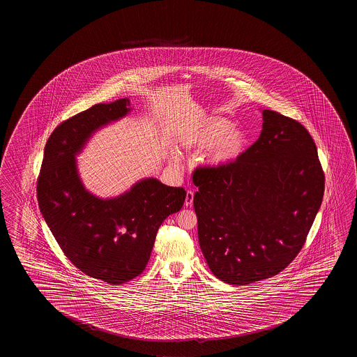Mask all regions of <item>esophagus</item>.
<instances>
[{"label": "esophagus", "mask_w": 357, "mask_h": 357, "mask_svg": "<svg viewBox=\"0 0 357 357\" xmlns=\"http://www.w3.org/2000/svg\"><path fill=\"white\" fill-rule=\"evenodd\" d=\"M193 192H192V190H188L187 197H185V202H184V205H185V206H190V205L193 204Z\"/></svg>", "instance_id": "34e87169"}]
</instances>
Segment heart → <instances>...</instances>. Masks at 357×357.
<instances>
[{"instance_id":"obj_1","label":"heart","mask_w":357,"mask_h":357,"mask_svg":"<svg viewBox=\"0 0 357 357\" xmlns=\"http://www.w3.org/2000/svg\"><path fill=\"white\" fill-rule=\"evenodd\" d=\"M227 119H213L200 129L198 141L211 144L206 159L213 164H220L236 158L243 151L245 137L240 129L230 127Z\"/></svg>"}]
</instances>
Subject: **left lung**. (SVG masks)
<instances>
[{
	"label": "left lung",
	"instance_id": "8db88e82",
	"mask_svg": "<svg viewBox=\"0 0 357 357\" xmlns=\"http://www.w3.org/2000/svg\"><path fill=\"white\" fill-rule=\"evenodd\" d=\"M263 129L233 162L193 172L199 245L230 285L279 274L303 249L320 209L325 176L307 129L264 109Z\"/></svg>",
	"mask_w": 357,
	"mask_h": 357
}]
</instances>
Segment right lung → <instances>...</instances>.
<instances>
[{"mask_svg": "<svg viewBox=\"0 0 357 357\" xmlns=\"http://www.w3.org/2000/svg\"><path fill=\"white\" fill-rule=\"evenodd\" d=\"M130 112L128 98L100 103L61 123L50 135L37 179L42 215L70 263L108 284H124L146 269L167 216L181 209L187 192L155 178L135 183L117 198L83 187L76 155L97 129Z\"/></svg>", "mask_w": 357, "mask_h": 357, "instance_id": "obj_1", "label": "right lung"}]
</instances>
